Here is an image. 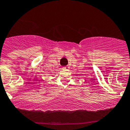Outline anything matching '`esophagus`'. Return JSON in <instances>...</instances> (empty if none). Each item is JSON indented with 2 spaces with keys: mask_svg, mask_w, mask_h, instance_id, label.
<instances>
[{
  "mask_svg": "<svg viewBox=\"0 0 130 130\" xmlns=\"http://www.w3.org/2000/svg\"><path fill=\"white\" fill-rule=\"evenodd\" d=\"M68 68H69V67L68 66H65L62 68V69H68Z\"/></svg>",
  "mask_w": 130,
  "mask_h": 130,
  "instance_id": "34e87169",
  "label": "esophagus"
}]
</instances>
